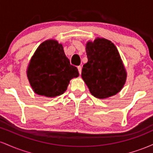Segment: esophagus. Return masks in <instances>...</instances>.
I'll list each match as a JSON object with an SVG mask.
<instances>
[{"instance_id":"obj_1","label":"esophagus","mask_w":153,"mask_h":153,"mask_svg":"<svg viewBox=\"0 0 153 153\" xmlns=\"http://www.w3.org/2000/svg\"><path fill=\"white\" fill-rule=\"evenodd\" d=\"M78 72H79V74H81V71H82V67L81 66H78Z\"/></svg>"}]
</instances>
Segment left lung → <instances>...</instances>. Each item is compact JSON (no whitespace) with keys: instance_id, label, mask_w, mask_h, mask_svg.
Here are the masks:
<instances>
[{"instance_id":"obj_1","label":"left lung","mask_w":153,"mask_h":153,"mask_svg":"<svg viewBox=\"0 0 153 153\" xmlns=\"http://www.w3.org/2000/svg\"><path fill=\"white\" fill-rule=\"evenodd\" d=\"M88 62L82 67L81 76L93 96L106 99L117 94L127 78L122 59L111 42L97 38L86 45Z\"/></svg>"}]
</instances>
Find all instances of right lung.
<instances>
[{
  "instance_id": "1",
  "label": "right lung",
  "mask_w": 153,
  "mask_h": 153,
  "mask_svg": "<svg viewBox=\"0 0 153 153\" xmlns=\"http://www.w3.org/2000/svg\"><path fill=\"white\" fill-rule=\"evenodd\" d=\"M79 75L65 54L62 45L47 40L36 50L27 70V76L36 94L55 97L66 91L70 80Z\"/></svg>"
}]
</instances>
